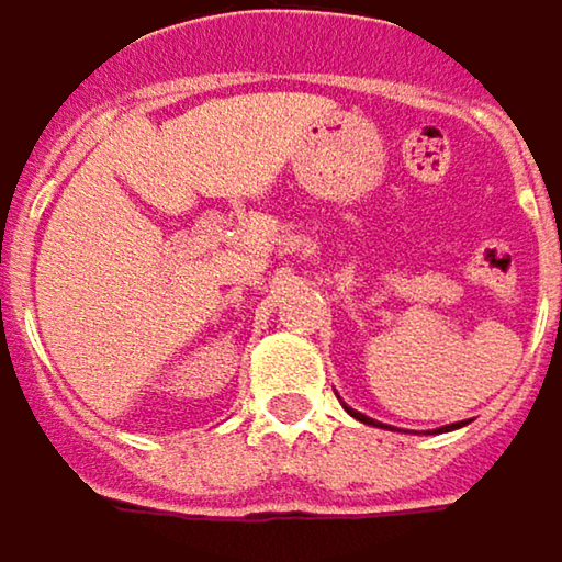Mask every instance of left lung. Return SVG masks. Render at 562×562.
<instances>
[{
    "instance_id": "obj_1",
    "label": "left lung",
    "mask_w": 562,
    "mask_h": 562,
    "mask_svg": "<svg viewBox=\"0 0 562 562\" xmlns=\"http://www.w3.org/2000/svg\"><path fill=\"white\" fill-rule=\"evenodd\" d=\"M347 408V415H353L357 422H363V425H373V428H389V425H383V422H373L370 415H363V412H357V408H350V405H344ZM467 422H457V425H447V428H440V431H453V428H463Z\"/></svg>"
}]
</instances>
